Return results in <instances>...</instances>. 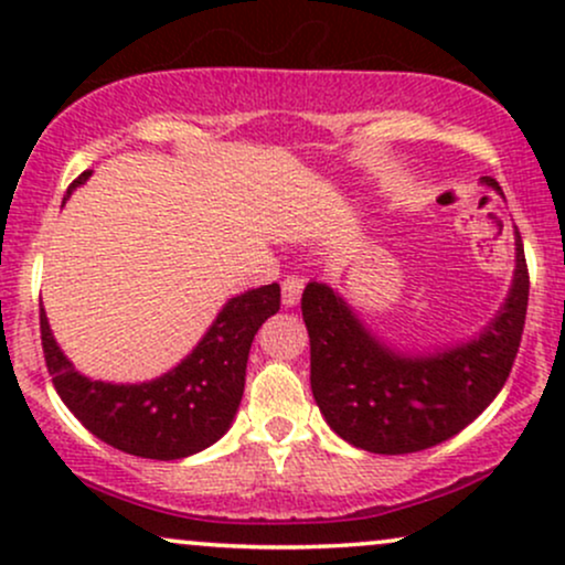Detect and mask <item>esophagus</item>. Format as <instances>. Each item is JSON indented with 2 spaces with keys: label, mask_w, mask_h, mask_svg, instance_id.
<instances>
[{
  "label": "esophagus",
  "mask_w": 565,
  "mask_h": 565,
  "mask_svg": "<svg viewBox=\"0 0 565 565\" xmlns=\"http://www.w3.org/2000/svg\"><path fill=\"white\" fill-rule=\"evenodd\" d=\"M302 287H305V281H302L300 276H287V278H284V281H281V300H284V305H287V308H291V305L300 302Z\"/></svg>",
  "instance_id": "1"
}]
</instances>
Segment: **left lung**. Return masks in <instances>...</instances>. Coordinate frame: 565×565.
Returning a JSON list of instances; mask_svg holds the SVG:
<instances>
[{
    "label": "left lung",
    "instance_id": "1",
    "mask_svg": "<svg viewBox=\"0 0 565 565\" xmlns=\"http://www.w3.org/2000/svg\"><path fill=\"white\" fill-rule=\"evenodd\" d=\"M497 185V180H486ZM515 278L504 308L478 340L446 353H393L361 327L327 284L302 291L310 337V391L340 438L374 454H412L457 436L510 377L529 308V265L521 233Z\"/></svg>",
    "mask_w": 565,
    "mask_h": 565
}]
</instances>
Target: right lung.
Returning a JSON list of instances; mask_svg holds the SVG:
<instances>
[{
  "label": "right lung",
  "mask_w": 565,
  "mask_h": 565,
  "mask_svg": "<svg viewBox=\"0 0 565 565\" xmlns=\"http://www.w3.org/2000/svg\"><path fill=\"white\" fill-rule=\"evenodd\" d=\"M87 174L82 172L68 185L66 196ZM278 305V284L233 297L183 364L142 385H111L74 372L42 310L44 364L63 404L93 436L132 457L180 459L212 446L231 427L244 395L252 340Z\"/></svg>",
  "instance_id": "1"
}]
</instances>
